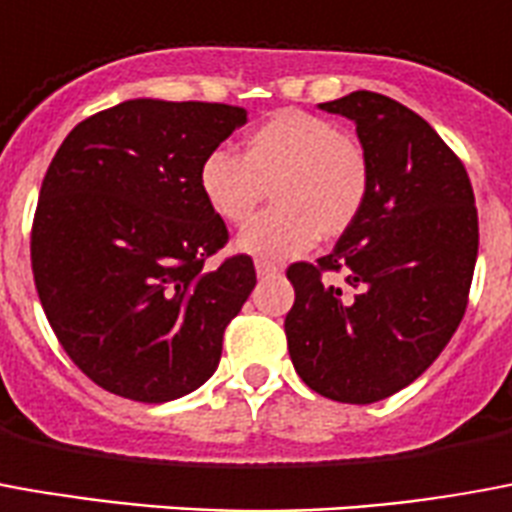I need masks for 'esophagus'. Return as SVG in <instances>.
<instances>
[{
    "label": "esophagus",
    "instance_id": "obj_1",
    "mask_svg": "<svg viewBox=\"0 0 512 512\" xmlns=\"http://www.w3.org/2000/svg\"><path fill=\"white\" fill-rule=\"evenodd\" d=\"M255 271L257 276H274L279 274V266L271 263V260H255Z\"/></svg>",
    "mask_w": 512,
    "mask_h": 512
}]
</instances>
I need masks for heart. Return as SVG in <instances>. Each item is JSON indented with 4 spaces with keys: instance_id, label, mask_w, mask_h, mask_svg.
Instances as JSON below:
<instances>
[{
    "instance_id": "obj_1",
    "label": "heart",
    "mask_w": 512,
    "mask_h": 512,
    "mask_svg": "<svg viewBox=\"0 0 512 512\" xmlns=\"http://www.w3.org/2000/svg\"><path fill=\"white\" fill-rule=\"evenodd\" d=\"M272 187L276 207L257 220ZM200 198L227 225H246L236 246L246 255H304L314 241L347 233L369 200L372 170L358 140L331 119L276 111L241 140V154L217 149L200 162Z\"/></svg>"
}]
</instances>
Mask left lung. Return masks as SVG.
I'll use <instances>...</instances> for the list:
<instances>
[{"instance_id":"left-lung-1","label":"left lung","mask_w":512,"mask_h":512,"mask_svg":"<svg viewBox=\"0 0 512 512\" xmlns=\"http://www.w3.org/2000/svg\"><path fill=\"white\" fill-rule=\"evenodd\" d=\"M320 108L355 121L372 189L331 255L287 268V350L314 393L372 404L418 380L456 333L478 260V208L461 160L407 105L352 92ZM325 273H344L345 285Z\"/></svg>"}]
</instances>
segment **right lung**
<instances>
[{"mask_svg":"<svg viewBox=\"0 0 512 512\" xmlns=\"http://www.w3.org/2000/svg\"><path fill=\"white\" fill-rule=\"evenodd\" d=\"M241 124L244 108L222 102L127 100L83 119L48 165L34 285L64 352L105 391L162 404L217 372L257 276L249 255L203 268L227 227L198 170Z\"/></svg>","mask_w":512,"mask_h":512,"instance_id":"1","label":"right lung"}]
</instances>
